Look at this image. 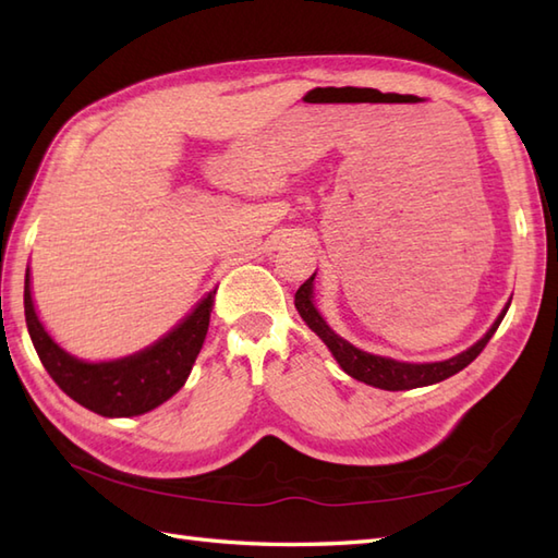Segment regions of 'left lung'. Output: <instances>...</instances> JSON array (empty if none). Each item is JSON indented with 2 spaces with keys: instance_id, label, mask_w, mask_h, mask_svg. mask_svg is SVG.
I'll return each instance as SVG.
<instances>
[{
  "instance_id": "8db88e82",
  "label": "left lung",
  "mask_w": 558,
  "mask_h": 558,
  "mask_svg": "<svg viewBox=\"0 0 558 558\" xmlns=\"http://www.w3.org/2000/svg\"><path fill=\"white\" fill-rule=\"evenodd\" d=\"M312 280H314V276L304 282V286L298 290V294H294V306H298L300 316L304 318L306 326H310L314 333L326 342L328 350L333 352V357L338 360V364L352 378H357V381H364V384L376 386V388H384V390H410V388H420V386H432V384L444 381V378H448V376L462 372L470 362L477 360V354L484 348H487V342L492 340L496 328H499V324H501V318L508 312V306H506L504 314L496 318V324L489 328V333L484 336L477 345H472L470 350L460 352L458 357H450L446 362H434V364H408V362H396L388 357H376V354L354 348L348 340L336 336L333 330L326 326L324 318L318 316V312L314 310Z\"/></svg>"
}]
</instances>
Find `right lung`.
Wrapping results in <instances>:
<instances>
[{"mask_svg":"<svg viewBox=\"0 0 558 558\" xmlns=\"http://www.w3.org/2000/svg\"><path fill=\"white\" fill-rule=\"evenodd\" d=\"M213 304H216V292H210L172 333L158 340L153 348L134 354V357L86 364L71 357L45 333L33 310L28 272L26 288H23L28 333L47 374L71 400H76L78 405L88 408L90 412L102 414V417L144 414L162 405L184 386L206 340Z\"/></svg>","mask_w":558,"mask_h":558,"instance_id":"add662e5","label":"right lung"}]
</instances>
